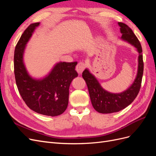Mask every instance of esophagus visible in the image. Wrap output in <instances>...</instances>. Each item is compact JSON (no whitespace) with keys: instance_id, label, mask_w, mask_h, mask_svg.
Returning a JSON list of instances; mask_svg holds the SVG:
<instances>
[{"instance_id":"esophagus-1","label":"esophagus","mask_w":156,"mask_h":156,"mask_svg":"<svg viewBox=\"0 0 156 156\" xmlns=\"http://www.w3.org/2000/svg\"><path fill=\"white\" fill-rule=\"evenodd\" d=\"M85 68V65L83 62H79L77 64L76 66V71L79 74H81L83 70Z\"/></svg>"}]
</instances>
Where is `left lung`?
<instances>
[{
	"label": "left lung",
	"instance_id": "1",
	"mask_svg": "<svg viewBox=\"0 0 156 156\" xmlns=\"http://www.w3.org/2000/svg\"><path fill=\"white\" fill-rule=\"evenodd\" d=\"M118 24L120 27V38L134 46L139 53L137 73L133 83L126 90L120 93H112L102 88L88 69L83 71L82 76L87 84L92 106L96 111L103 114L119 112L129 105L138 95L143 75V50L139 40L127 25L123 23H118Z\"/></svg>",
	"mask_w": 156,
	"mask_h": 156
}]
</instances>
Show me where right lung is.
Masks as SVG:
<instances>
[{"label":"right lung","instance_id":"add662e5","mask_svg":"<svg viewBox=\"0 0 156 156\" xmlns=\"http://www.w3.org/2000/svg\"><path fill=\"white\" fill-rule=\"evenodd\" d=\"M40 23H32L23 33L14 51V73L21 96L31 110L46 116H58L68 105L69 88L78 76L77 62H59L43 78L32 77L23 60L26 45Z\"/></svg>","mask_w":156,"mask_h":156}]
</instances>
